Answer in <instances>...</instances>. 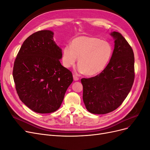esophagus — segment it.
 <instances>
[{
    "label": "esophagus",
    "instance_id": "1",
    "mask_svg": "<svg viewBox=\"0 0 150 150\" xmlns=\"http://www.w3.org/2000/svg\"><path fill=\"white\" fill-rule=\"evenodd\" d=\"M73 79H74V81H78L79 80V78H78V76H76V75H73Z\"/></svg>",
    "mask_w": 150,
    "mask_h": 150
}]
</instances>
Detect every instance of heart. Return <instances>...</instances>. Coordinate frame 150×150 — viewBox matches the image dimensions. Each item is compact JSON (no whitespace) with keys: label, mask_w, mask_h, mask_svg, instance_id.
I'll return each instance as SVG.
<instances>
[{"label":"heart","mask_w":150,"mask_h":150,"mask_svg":"<svg viewBox=\"0 0 150 150\" xmlns=\"http://www.w3.org/2000/svg\"><path fill=\"white\" fill-rule=\"evenodd\" d=\"M112 54V47L107 40L83 35L63 48L62 61L66 67H69L78 59L79 71L87 76H94L105 69Z\"/></svg>","instance_id":"1"}]
</instances>
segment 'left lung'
Listing matches in <instances>:
<instances>
[{
	"label": "left lung",
	"instance_id": "8db88e82",
	"mask_svg": "<svg viewBox=\"0 0 150 150\" xmlns=\"http://www.w3.org/2000/svg\"><path fill=\"white\" fill-rule=\"evenodd\" d=\"M115 47L108 64L100 74L81 79L87 110L104 115L118 108L130 92L134 79L133 49L120 33L111 32Z\"/></svg>",
	"mask_w": 150,
	"mask_h": 150
}]
</instances>
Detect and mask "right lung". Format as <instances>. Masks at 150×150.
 Wrapping results in <instances>:
<instances>
[{
    "label": "right lung",
    "instance_id": "1",
    "mask_svg": "<svg viewBox=\"0 0 150 150\" xmlns=\"http://www.w3.org/2000/svg\"><path fill=\"white\" fill-rule=\"evenodd\" d=\"M53 37L50 30L30 35L22 44L13 65V81L21 101L42 114L60 108L73 81L71 72L61 64L62 49Z\"/></svg>",
    "mask_w": 150,
    "mask_h": 150
}]
</instances>
